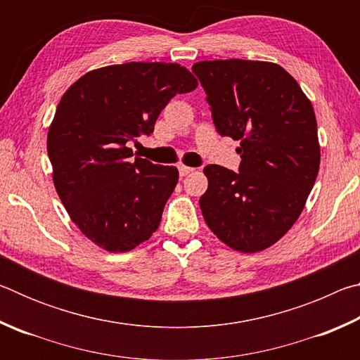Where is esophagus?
I'll return each mask as SVG.
<instances>
[{
  "label": "esophagus",
  "instance_id": "1",
  "mask_svg": "<svg viewBox=\"0 0 360 360\" xmlns=\"http://www.w3.org/2000/svg\"><path fill=\"white\" fill-rule=\"evenodd\" d=\"M192 172H193L192 167H186V165H181L179 167V174L181 176H187V174H191Z\"/></svg>",
  "mask_w": 360,
  "mask_h": 360
}]
</instances>
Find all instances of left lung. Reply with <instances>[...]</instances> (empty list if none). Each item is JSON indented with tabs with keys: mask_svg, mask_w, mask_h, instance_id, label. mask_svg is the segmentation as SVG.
<instances>
[{
	"mask_svg": "<svg viewBox=\"0 0 360 360\" xmlns=\"http://www.w3.org/2000/svg\"><path fill=\"white\" fill-rule=\"evenodd\" d=\"M221 136L240 141V173L205 167V222L229 248L257 252L283 238L318 178L314 109L283 66L257 60H205L192 66Z\"/></svg>",
	"mask_w": 360,
	"mask_h": 360,
	"instance_id": "8db88e82",
	"label": "left lung"
}]
</instances>
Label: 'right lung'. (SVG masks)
<instances>
[{
	"mask_svg": "<svg viewBox=\"0 0 360 360\" xmlns=\"http://www.w3.org/2000/svg\"><path fill=\"white\" fill-rule=\"evenodd\" d=\"M197 85L178 63L130 62L85 72L63 94L47 133L53 186L96 246L127 252L158 229L179 172L131 160L129 143L150 135L168 101Z\"/></svg>",
	"mask_w": 360,
	"mask_h": 360,
	"instance_id": "1",
	"label": "right lung"
}]
</instances>
